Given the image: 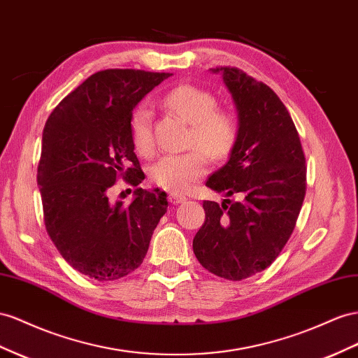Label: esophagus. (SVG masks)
I'll return each instance as SVG.
<instances>
[{"label":"esophagus","instance_id":"34e87169","mask_svg":"<svg viewBox=\"0 0 358 358\" xmlns=\"http://www.w3.org/2000/svg\"><path fill=\"white\" fill-rule=\"evenodd\" d=\"M169 200L173 203V205H178V203L185 201L187 197L182 196V194H178V192H171V194L169 196Z\"/></svg>","mask_w":358,"mask_h":358}]
</instances>
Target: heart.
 Listing matches in <instances>:
<instances>
[{
	"mask_svg": "<svg viewBox=\"0 0 358 358\" xmlns=\"http://www.w3.org/2000/svg\"><path fill=\"white\" fill-rule=\"evenodd\" d=\"M162 103L189 124L188 146L199 149L159 158L150 166L149 178L164 189L182 192L205 175V152L212 159H224L230 155L238 141L239 123L231 111L217 108L214 94L191 84L171 89L164 96ZM129 127L135 150L144 157L150 155L155 149L150 108L146 105L135 108Z\"/></svg>",
	"mask_w": 358,
	"mask_h": 358,
	"instance_id": "b5f03b06",
	"label": "heart"
}]
</instances>
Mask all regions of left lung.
<instances>
[{"mask_svg":"<svg viewBox=\"0 0 358 358\" xmlns=\"http://www.w3.org/2000/svg\"><path fill=\"white\" fill-rule=\"evenodd\" d=\"M238 110L239 135L229 161L206 187L226 197L205 200L206 220L192 241L203 268L243 280L271 265L291 238L306 196V157L278 96L238 67H215Z\"/></svg>","mask_w":358,"mask_h":358,"instance_id":"obj_1","label":"left lung"}]
</instances>
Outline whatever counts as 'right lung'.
<instances>
[{"label":"right lung","instance_id":"1","mask_svg":"<svg viewBox=\"0 0 358 358\" xmlns=\"http://www.w3.org/2000/svg\"><path fill=\"white\" fill-rule=\"evenodd\" d=\"M171 73L107 69L89 76L48 117L37 167L46 231L76 271L110 282L146 256L167 212V194L138 188L144 179L131 138V115ZM119 177L137 186L129 206L111 203Z\"/></svg>","mask_w":358,"mask_h":358}]
</instances>
